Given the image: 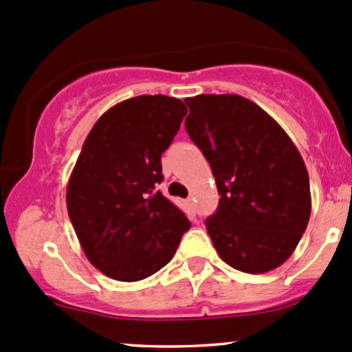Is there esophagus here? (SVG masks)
<instances>
[{
    "label": "esophagus",
    "mask_w": 352,
    "mask_h": 352,
    "mask_svg": "<svg viewBox=\"0 0 352 352\" xmlns=\"http://www.w3.org/2000/svg\"><path fill=\"white\" fill-rule=\"evenodd\" d=\"M185 206H187L188 210L194 212V208H195V206H194V199H192V197H188V199L185 200Z\"/></svg>",
    "instance_id": "esophagus-1"
}]
</instances>
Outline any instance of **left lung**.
I'll list each match as a JSON object with an SVG mask.
<instances>
[{"label": "left lung", "mask_w": 352, "mask_h": 352, "mask_svg": "<svg viewBox=\"0 0 352 352\" xmlns=\"http://www.w3.org/2000/svg\"><path fill=\"white\" fill-rule=\"evenodd\" d=\"M185 129L210 164L220 195L206 220L223 262L247 274L283 265L311 215L307 168L267 111L239 95L185 100Z\"/></svg>", "instance_id": "left-lung-1"}]
</instances>
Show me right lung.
<instances>
[{"label": "right lung", "instance_id": "add662e5", "mask_svg": "<svg viewBox=\"0 0 352 352\" xmlns=\"http://www.w3.org/2000/svg\"><path fill=\"white\" fill-rule=\"evenodd\" d=\"M187 108L140 95L108 108L88 137L67 187V208L85 256L105 276L135 283L172 261L190 222L157 190L160 157Z\"/></svg>", "mask_w": 352, "mask_h": 352}]
</instances>
